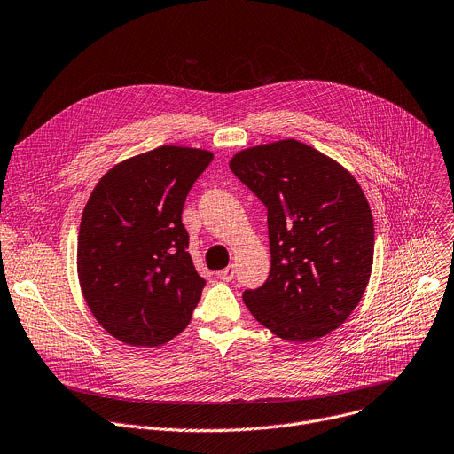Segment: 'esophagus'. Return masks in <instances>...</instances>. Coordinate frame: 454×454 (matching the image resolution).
<instances>
[{"label":"esophagus","instance_id":"1","mask_svg":"<svg viewBox=\"0 0 454 454\" xmlns=\"http://www.w3.org/2000/svg\"><path fill=\"white\" fill-rule=\"evenodd\" d=\"M234 274H236V270H234L232 265L227 267V269H223V270H218V272H216V276L220 278V280H223V282H231L232 278H234Z\"/></svg>","mask_w":454,"mask_h":454}]
</instances>
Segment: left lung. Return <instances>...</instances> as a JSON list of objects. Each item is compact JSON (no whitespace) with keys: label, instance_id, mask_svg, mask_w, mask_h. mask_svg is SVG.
Here are the masks:
<instances>
[{"label":"left lung","instance_id":"left-lung-1","mask_svg":"<svg viewBox=\"0 0 454 454\" xmlns=\"http://www.w3.org/2000/svg\"><path fill=\"white\" fill-rule=\"evenodd\" d=\"M229 167L267 207L270 272L243 293L251 315L287 341L338 329L365 293L374 254L372 215L353 174L296 139L239 151Z\"/></svg>","mask_w":454,"mask_h":454}]
</instances>
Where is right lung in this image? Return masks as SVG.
Instances as JSON below:
<instances>
[{
  "mask_svg": "<svg viewBox=\"0 0 454 454\" xmlns=\"http://www.w3.org/2000/svg\"><path fill=\"white\" fill-rule=\"evenodd\" d=\"M213 153L163 145L114 165L80 223L78 278L98 324L134 347H158L191 322L205 280L196 272L185 198Z\"/></svg>",
  "mask_w": 454,
  "mask_h": 454,
  "instance_id": "right-lung-1",
  "label": "right lung"
}]
</instances>
